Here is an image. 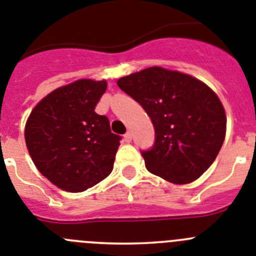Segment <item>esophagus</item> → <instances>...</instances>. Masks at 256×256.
<instances>
[{
	"instance_id": "esophagus-1",
	"label": "esophagus",
	"mask_w": 256,
	"mask_h": 256,
	"mask_svg": "<svg viewBox=\"0 0 256 256\" xmlns=\"http://www.w3.org/2000/svg\"><path fill=\"white\" fill-rule=\"evenodd\" d=\"M131 138H132V135H131V132H130V131H128V132H126V134L124 135V140H125L126 143H130Z\"/></svg>"
}]
</instances>
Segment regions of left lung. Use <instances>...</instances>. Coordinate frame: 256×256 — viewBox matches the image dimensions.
<instances>
[{
    "mask_svg": "<svg viewBox=\"0 0 256 256\" xmlns=\"http://www.w3.org/2000/svg\"><path fill=\"white\" fill-rule=\"evenodd\" d=\"M117 85L152 120L156 143L142 153L146 170L174 184L198 179L223 146L226 116L205 82L162 66L121 77Z\"/></svg>",
    "mask_w": 256,
    "mask_h": 256,
    "instance_id": "1",
    "label": "left lung"
}]
</instances>
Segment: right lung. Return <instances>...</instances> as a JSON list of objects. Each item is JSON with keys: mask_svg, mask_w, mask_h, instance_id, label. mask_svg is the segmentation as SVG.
Here are the masks:
<instances>
[{"mask_svg": "<svg viewBox=\"0 0 256 256\" xmlns=\"http://www.w3.org/2000/svg\"><path fill=\"white\" fill-rule=\"evenodd\" d=\"M106 90V80H77L51 91L26 120L30 158L60 190L84 192L112 172L121 138L110 132L106 116L95 112Z\"/></svg>", "mask_w": 256, "mask_h": 256, "instance_id": "obj_1", "label": "right lung"}]
</instances>
